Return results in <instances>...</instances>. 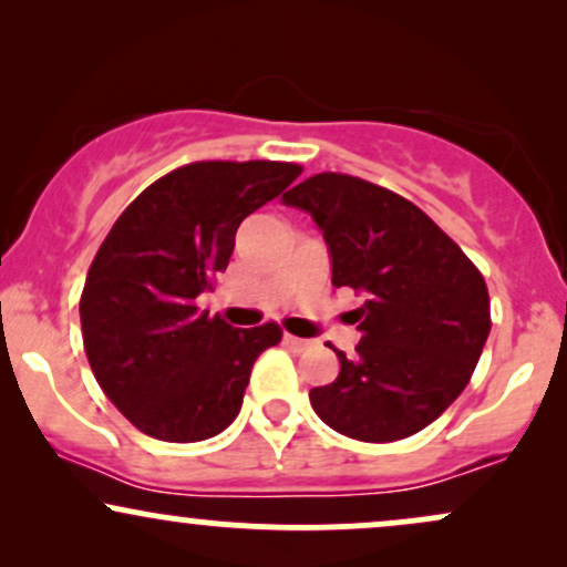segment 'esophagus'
<instances>
[{
  "mask_svg": "<svg viewBox=\"0 0 567 567\" xmlns=\"http://www.w3.org/2000/svg\"><path fill=\"white\" fill-rule=\"evenodd\" d=\"M285 347L288 349H292V351H306L311 347V341H306V338H296V336H290V333H285Z\"/></svg>",
  "mask_w": 567,
  "mask_h": 567,
  "instance_id": "34e87169",
  "label": "esophagus"
}]
</instances>
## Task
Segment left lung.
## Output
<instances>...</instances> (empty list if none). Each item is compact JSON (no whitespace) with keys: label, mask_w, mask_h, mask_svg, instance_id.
I'll list each match as a JSON object with an SVG mask.
<instances>
[{"label":"left lung","mask_w":567,"mask_h":567,"mask_svg":"<svg viewBox=\"0 0 567 567\" xmlns=\"http://www.w3.org/2000/svg\"><path fill=\"white\" fill-rule=\"evenodd\" d=\"M309 213L330 252L336 288H354L357 357L309 392L336 432L394 442L440 419L466 389L491 333L485 279L424 210L389 188L320 173L282 194Z\"/></svg>","instance_id":"obj_1"}]
</instances>
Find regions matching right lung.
Listing matches in <instances>:
<instances>
[{
  "mask_svg": "<svg viewBox=\"0 0 567 567\" xmlns=\"http://www.w3.org/2000/svg\"><path fill=\"white\" fill-rule=\"evenodd\" d=\"M301 175L290 162H192L127 205L97 247L80 320L95 381L143 434L216 437L282 330L231 328L197 309L229 266L239 224Z\"/></svg>",
  "mask_w": 567,
  "mask_h": 567,
  "instance_id": "1",
  "label": "right lung"
}]
</instances>
